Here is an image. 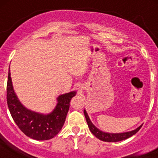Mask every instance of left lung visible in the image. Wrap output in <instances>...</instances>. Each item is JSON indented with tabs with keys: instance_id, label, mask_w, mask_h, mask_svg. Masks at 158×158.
Listing matches in <instances>:
<instances>
[{
	"instance_id": "obj_1",
	"label": "left lung",
	"mask_w": 158,
	"mask_h": 158,
	"mask_svg": "<svg viewBox=\"0 0 158 158\" xmlns=\"http://www.w3.org/2000/svg\"><path fill=\"white\" fill-rule=\"evenodd\" d=\"M84 114H85V119H86L87 124H88L89 128V130L91 131V132L99 140L103 141H107V142H117V141H123V140L127 139V138L131 137L132 135H135V134L141 129V126H142V125H141V126L138 127V128L135 129V130L131 131L124 132V133H106V132L100 131L99 129L97 128L92 123V122H91L90 119H89V117L85 110H84Z\"/></svg>"
}]
</instances>
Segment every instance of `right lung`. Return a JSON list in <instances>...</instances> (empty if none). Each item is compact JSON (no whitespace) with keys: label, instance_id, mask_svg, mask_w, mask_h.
I'll return each mask as SVG.
<instances>
[{"label":"right lung","instance_id":"1","mask_svg":"<svg viewBox=\"0 0 158 158\" xmlns=\"http://www.w3.org/2000/svg\"><path fill=\"white\" fill-rule=\"evenodd\" d=\"M76 92L63 94L57 98L55 109L48 114H40L26 109L14 92L10 67L7 84V102L11 116L18 128L30 138L38 141L49 140L60 132L64 125L71 98Z\"/></svg>","mask_w":158,"mask_h":158}]
</instances>
